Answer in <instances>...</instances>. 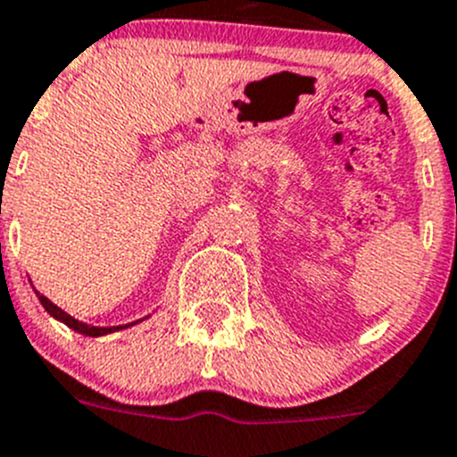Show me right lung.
<instances>
[{"instance_id":"1","label":"right lung","mask_w":457,"mask_h":457,"mask_svg":"<svg viewBox=\"0 0 457 457\" xmlns=\"http://www.w3.org/2000/svg\"><path fill=\"white\" fill-rule=\"evenodd\" d=\"M35 295H37L39 303L44 305V310H46V312L51 314V317H55L57 321L66 323V326H69V328H73V330H75V332H79V335H87V337H102V335H109V332L122 330V328H129V326H134V323H138V321H134V323H125V326H109V328H100V326H88V323H82V321H78V319H75V317H71V314H66L64 310H62V308H57V305L53 303L51 299H46V296H44V295H39L37 290H35Z\"/></svg>"}]
</instances>
